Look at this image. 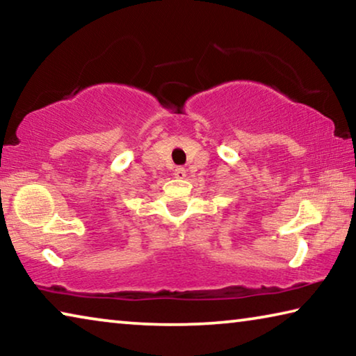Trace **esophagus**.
<instances>
[{
  "label": "esophagus",
  "instance_id": "esophagus-1",
  "mask_svg": "<svg viewBox=\"0 0 356 356\" xmlns=\"http://www.w3.org/2000/svg\"><path fill=\"white\" fill-rule=\"evenodd\" d=\"M174 176H176L177 179H184L185 176H187V171H185L184 168H176L174 169Z\"/></svg>",
  "mask_w": 356,
  "mask_h": 356
}]
</instances>
